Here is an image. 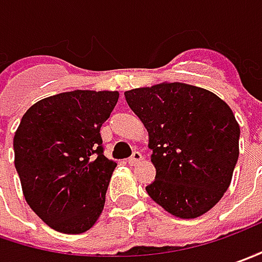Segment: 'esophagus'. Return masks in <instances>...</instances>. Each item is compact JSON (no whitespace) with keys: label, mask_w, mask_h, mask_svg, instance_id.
I'll list each match as a JSON object with an SVG mask.
<instances>
[{"label":"esophagus","mask_w":262,"mask_h":262,"mask_svg":"<svg viewBox=\"0 0 262 262\" xmlns=\"http://www.w3.org/2000/svg\"><path fill=\"white\" fill-rule=\"evenodd\" d=\"M141 160H142V154L139 152V151H135L133 155H132L130 158L127 160V163H129L130 165H136L139 161H141Z\"/></svg>","instance_id":"1"}]
</instances>
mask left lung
<instances>
[{"label": "left lung", "mask_w": 262, "mask_h": 262, "mask_svg": "<svg viewBox=\"0 0 262 262\" xmlns=\"http://www.w3.org/2000/svg\"><path fill=\"white\" fill-rule=\"evenodd\" d=\"M149 135L155 182L151 198L179 219H196L223 198L239 158L241 127L208 89L163 82L124 92Z\"/></svg>", "instance_id": "obj_1"}]
</instances>
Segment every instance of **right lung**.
<instances>
[{
	"label": "right lung",
	"instance_id": "obj_1",
	"mask_svg": "<svg viewBox=\"0 0 262 262\" xmlns=\"http://www.w3.org/2000/svg\"><path fill=\"white\" fill-rule=\"evenodd\" d=\"M117 91H70L43 98L14 133V165L29 207L51 229L89 230L104 210L116 161L102 151L101 126Z\"/></svg>",
	"mask_w": 262,
	"mask_h": 262
}]
</instances>
